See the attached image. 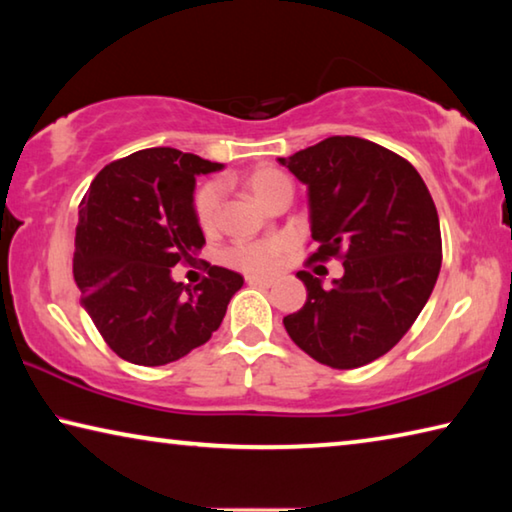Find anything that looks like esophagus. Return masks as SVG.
<instances>
[{"label": "esophagus", "mask_w": 512, "mask_h": 512, "mask_svg": "<svg viewBox=\"0 0 512 512\" xmlns=\"http://www.w3.org/2000/svg\"><path fill=\"white\" fill-rule=\"evenodd\" d=\"M246 282L250 287H273L275 284L273 277H264V275H248Z\"/></svg>", "instance_id": "34e87169"}]
</instances>
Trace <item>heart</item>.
Wrapping results in <instances>:
<instances>
[{"mask_svg": "<svg viewBox=\"0 0 512 512\" xmlns=\"http://www.w3.org/2000/svg\"><path fill=\"white\" fill-rule=\"evenodd\" d=\"M246 187L264 207L271 205L282 192H291L289 178L273 167H257L246 176ZM221 212V187L219 183H205L194 196V214L198 225L210 232L219 223ZM284 253L280 239L253 241V244H237L228 250V262L250 273H262L273 268Z\"/></svg>", "mask_w": 512, "mask_h": 512, "instance_id": "obj_1", "label": "heart"}]
</instances>
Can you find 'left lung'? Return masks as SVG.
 <instances>
[{
  "label": "left lung",
  "instance_id": "8db88e82",
  "mask_svg": "<svg viewBox=\"0 0 512 512\" xmlns=\"http://www.w3.org/2000/svg\"><path fill=\"white\" fill-rule=\"evenodd\" d=\"M280 164L307 185L311 239L320 244L309 262L341 255L345 268L327 289L300 271L307 302L284 327L318 363L366 366L409 332L436 287V205L411 162L361 137H327Z\"/></svg>",
  "mask_w": 512,
  "mask_h": 512
}]
</instances>
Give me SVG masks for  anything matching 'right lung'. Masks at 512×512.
I'll return each mask as SVG.
<instances>
[{
  "mask_svg": "<svg viewBox=\"0 0 512 512\" xmlns=\"http://www.w3.org/2000/svg\"><path fill=\"white\" fill-rule=\"evenodd\" d=\"M223 164L178 149L110 162L79 205L74 280L81 307L124 361L164 366L210 341L244 277L210 266L194 289L171 277L205 244L194 214L196 176Z\"/></svg>",
  "mask_w": 512,
  "mask_h": 512,
  "instance_id": "obj_1",
  "label": "right lung"
}]
</instances>
